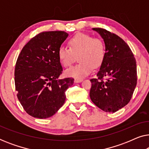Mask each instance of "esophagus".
Instances as JSON below:
<instances>
[{
  "mask_svg": "<svg viewBox=\"0 0 149 149\" xmlns=\"http://www.w3.org/2000/svg\"><path fill=\"white\" fill-rule=\"evenodd\" d=\"M83 81V79H78V78H75L74 79V83H81Z\"/></svg>",
  "mask_w": 149,
  "mask_h": 149,
  "instance_id": "1",
  "label": "esophagus"
}]
</instances>
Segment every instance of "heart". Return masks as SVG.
Returning <instances> with one entry per match:
<instances>
[{"instance_id": "b5f03b06", "label": "heart", "mask_w": 149, "mask_h": 149, "mask_svg": "<svg viewBox=\"0 0 149 149\" xmlns=\"http://www.w3.org/2000/svg\"><path fill=\"white\" fill-rule=\"evenodd\" d=\"M69 47L61 46L58 56L63 66H70L78 56L79 64L66 70V74L74 78H82L90 74L95 68L100 66L106 56V46L101 38L89 34L79 33L68 40Z\"/></svg>"}]
</instances>
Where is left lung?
Segmentation results:
<instances>
[{
	"label": "left lung",
	"mask_w": 149,
	"mask_h": 149,
	"mask_svg": "<svg viewBox=\"0 0 149 149\" xmlns=\"http://www.w3.org/2000/svg\"><path fill=\"white\" fill-rule=\"evenodd\" d=\"M103 38L106 56L97 78L91 79L89 96L97 107L115 113L130 102L137 83L136 59L127 44L117 34L95 28ZM104 77L107 79L103 81Z\"/></svg>",
	"instance_id": "left-lung-1"
}]
</instances>
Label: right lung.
Segmentation results:
<instances>
[{
  "label": "right lung",
  "mask_w": 149,
  "mask_h": 149,
  "mask_svg": "<svg viewBox=\"0 0 149 149\" xmlns=\"http://www.w3.org/2000/svg\"><path fill=\"white\" fill-rule=\"evenodd\" d=\"M68 34L64 31L40 32L24 47L15 68L17 98L32 117L46 119L54 115L66 100L65 91L74 79H58L63 69L58 49Z\"/></svg>",
  "instance_id": "right-lung-1"
}]
</instances>
